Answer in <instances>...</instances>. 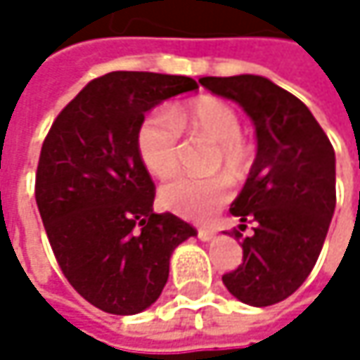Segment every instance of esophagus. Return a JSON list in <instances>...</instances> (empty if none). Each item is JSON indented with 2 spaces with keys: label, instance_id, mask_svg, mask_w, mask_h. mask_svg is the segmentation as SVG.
<instances>
[{
  "label": "esophagus",
  "instance_id": "obj_1",
  "mask_svg": "<svg viewBox=\"0 0 360 360\" xmlns=\"http://www.w3.org/2000/svg\"><path fill=\"white\" fill-rule=\"evenodd\" d=\"M198 238H200L202 242H210V240L217 238V231H214V229H198Z\"/></svg>",
  "mask_w": 360,
  "mask_h": 360
}]
</instances>
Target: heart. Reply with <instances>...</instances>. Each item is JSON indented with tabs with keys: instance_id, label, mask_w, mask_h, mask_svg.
Masks as SVG:
<instances>
[{
	"instance_id": "b5f03b06",
	"label": "heart",
	"mask_w": 360,
	"mask_h": 360,
	"mask_svg": "<svg viewBox=\"0 0 360 360\" xmlns=\"http://www.w3.org/2000/svg\"><path fill=\"white\" fill-rule=\"evenodd\" d=\"M193 137H204L217 143L219 162L231 177H244L250 167V156L242 137L238 112L217 98H200L183 108L154 110L137 129V152L143 167L154 177H169L179 167L181 129ZM229 195L223 177H177L160 187L158 200L162 208L183 219L204 221Z\"/></svg>"
}]
</instances>
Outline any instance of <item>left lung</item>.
Listing matches in <instances>:
<instances>
[{
    "instance_id": "left-lung-1",
    "label": "left lung",
    "mask_w": 360,
    "mask_h": 360,
    "mask_svg": "<svg viewBox=\"0 0 360 360\" xmlns=\"http://www.w3.org/2000/svg\"><path fill=\"white\" fill-rule=\"evenodd\" d=\"M200 83L240 104L256 129L250 175L229 208L254 223V233L242 240L244 262L223 283L244 304L271 307L304 283L323 248L335 210V154L311 110L273 81L238 75Z\"/></svg>"
}]
</instances>
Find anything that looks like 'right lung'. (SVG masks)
I'll use <instances>...</instances> for the list:
<instances>
[{"label":"right lung","instance_id":"add662e5","mask_svg":"<svg viewBox=\"0 0 360 360\" xmlns=\"http://www.w3.org/2000/svg\"><path fill=\"white\" fill-rule=\"evenodd\" d=\"M189 77L108 72L58 114L39 156L37 208L68 283L110 315L152 307L171 254L195 229L154 212V181L137 152L146 112L195 91Z\"/></svg>","mask_w":360,"mask_h":360}]
</instances>
